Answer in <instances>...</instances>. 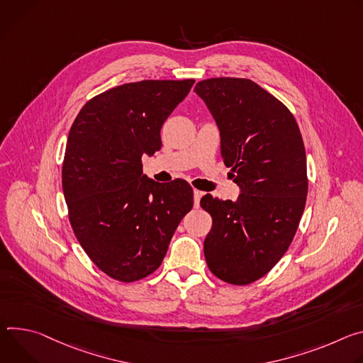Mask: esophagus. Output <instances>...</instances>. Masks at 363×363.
<instances>
[{
	"label": "esophagus",
	"mask_w": 363,
	"mask_h": 363,
	"mask_svg": "<svg viewBox=\"0 0 363 363\" xmlns=\"http://www.w3.org/2000/svg\"><path fill=\"white\" fill-rule=\"evenodd\" d=\"M203 196V191L200 190H193V199H194V208H199V203H200V197Z\"/></svg>",
	"instance_id": "esophagus-1"
}]
</instances>
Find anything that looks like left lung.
<instances>
[{
    "label": "left lung",
    "instance_id": "obj_1",
    "mask_svg": "<svg viewBox=\"0 0 363 363\" xmlns=\"http://www.w3.org/2000/svg\"><path fill=\"white\" fill-rule=\"evenodd\" d=\"M194 92L215 119L223 163L240 189L235 202L200 200L213 222L205 258L225 283L247 286L281 259L298 228L308 187L303 138L289 108L250 79H206Z\"/></svg>",
    "mask_w": 363,
    "mask_h": 363
}]
</instances>
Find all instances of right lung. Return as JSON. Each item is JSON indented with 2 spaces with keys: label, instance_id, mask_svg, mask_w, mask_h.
I'll return each mask as SVG.
<instances>
[{
  "label": "right lung",
  "instance_id": "right-lung-1",
  "mask_svg": "<svg viewBox=\"0 0 363 363\" xmlns=\"http://www.w3.org/2000/svg\"><path fill=\"white\" fill-rule=\"evenodd\" d=\"M193 84L141 80L112 88L88 101L69 131L62 186L70 225L94 264L123 283L161 265L193 208L187 182L157 183L141 163L161 148L160 130Z\"/></svg>",
  "mask_w": 363,
  "mask_h": 363
}]
</instances>
